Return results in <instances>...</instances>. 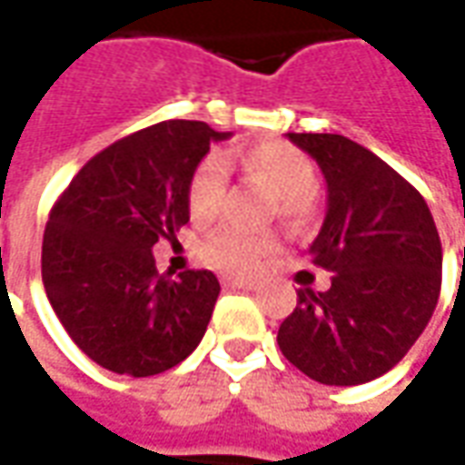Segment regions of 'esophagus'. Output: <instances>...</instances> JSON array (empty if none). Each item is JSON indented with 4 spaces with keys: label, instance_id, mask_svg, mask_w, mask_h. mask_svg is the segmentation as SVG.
Returning a JSON list of instances; mask_svg holds the SVG:
<instances>
[{
    "label": "esophagus",
    "instance_id": "1",
    "mask_svg": "<svg viewBox=\"0 0 465 465\" xmlns=\"http://www.w3.org/2000/svg\"><path fill=\"white\" fill-rule=\"evenodd\" d=\"M222 283L226 289H243V292L259 289V282H256V279H233V276H223Z\"/></svg>",
    "mask_w": 465,
    "mask_h": 465
}]
</instances>
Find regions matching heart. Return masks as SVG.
Instances as JSON below:
<instances>
[{"instance_id": "obj_1", "label": "heart", "mask_w": 465, "mask_h": 465, "mask_svg": "<svg viewBox=\"0 0 465 465\" xmlns=\"http://www.w3.org/2000/svg\"><path fill=\"white\" fill-rule=\"evenodd\" d=\"M226 166L242 172L256 186L273 193L272 212L286 222H303L313 212V162L286 142H256L233 149L222 156ZM223 172L213 159H203L192 169L186 179V209L192 222L212 223L223 209ZM279 249V239L272 232H242V229H219L202 243V259L213 269L246 276L262 269V263Z\"/></svg>"}]
</instances>
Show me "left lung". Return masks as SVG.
<instances>
[{"label": "left lung", "instance_id": "8db88e82", "mask_svg": "<svg viewBox=\"0 0 465 465\" xmlns=\"http://www.w3.org/2000/svg\"><path fill=\"white\" fill-rule=\"evenodd\" d=\"M322 166L329 209L313 266L331 286L296 292L279 349L309 379L359 386L383 376L416 343L440 293V239L423 202L396 169L341 134H289Z\"/></svg>", "mask_w": 465, "mask_h": 465}]
</instances>
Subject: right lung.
<instances>
[{
	"label": "right lung",
	"mask_w": 465,
	"mask_h": 465,
	"mask_svg": "<svg viewBox=\"0 0 465 465\" xmlns=\"http://www.w3.org/2000/svg\"><path fill=\"white\" fill-rule=\"evenodd\" d=\"M229 136L186 119L146 126L92 156L52 206L42 242L46 299L102 369L156 376L202 341L219 279L206 269L159 273L152 249L189 222L186 179L209 143Z\"/></svg>",
	"instance_id": "right-lung-1"
}]
</instances>
